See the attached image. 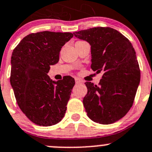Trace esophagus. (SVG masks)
Here are the masks:
<instances>
[{
  "instance_id": "esophagus-1",
  "label": "esophagus",
  "mask_w": 152,
  "mask_h": 152,
  "mask_svg": "<svg viewBox=\"0 0 152 152\" xmlns=\"http://www.w3.org/2000/svg\"><path fill=\"white\" fill-rule=\"evenodd\" d=\"M75 81H76V84H80L82 82V81L80 79H79V78H76V79H75Z\"/></svg>"
}]
</instances>
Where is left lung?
Here are the masks:
<instances>
[{
	"label": "left lung",
	"instance_id": "left-lung-1",
	"mask_svg": "<svg viewBox=\"0 0 152 152\" xmlns=\"http://www.w3.org/2000/svg\"><path fill=\"white\" fill-rule=\"evenodd\" d=\"M91 46V68L103 73L99 85L86 82L83 99L87 115L101 124L116 122L129 112L140 84V70L131 42L110 27H96L73 33Z\"/></svg>",
	"mask_w": 152,
	"mask_h": 152
}]
</instances>
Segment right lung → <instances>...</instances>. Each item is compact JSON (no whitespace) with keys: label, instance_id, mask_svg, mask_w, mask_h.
<instances>
[{"label":"right lung","instance_id":"right-lung-1","mask_svg":"<svg viewBox=\"0 0 152 152\" xmlns=\"http://www.w3.org/2000/svg\"><path fill=\"white\" fill-rule=\"evenodd\" d=\"M72 33L41 31L27 35L13 50L10 82L23 113L37 125L59 123L65 114L75 80L70 76L57 82L47 73L59 62L62 47Z\"/></svg>","mask_w":152,"mask_h":152}]
</instances>
